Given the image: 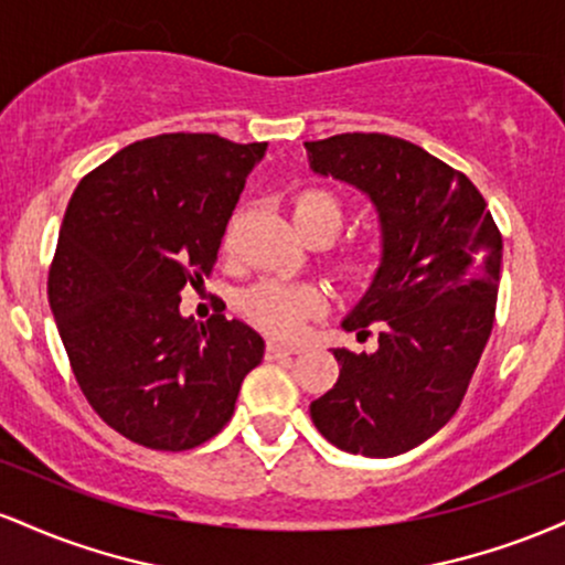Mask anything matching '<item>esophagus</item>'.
<instances>
[{"instance_id":"esophagus-1","label":"esophagus","mask_w":565,"mask_h":565,"mask_svg":"<svg viewBox=\"0 0 565 565\" xmlns=\"http://www.w3.org/2000/svg\"><path fill=\"white\" fill-rule=\"evenodd\" d=\"M297 345H281V342H268V359H281V355H297Z\"/></svg>"}]
</instances>
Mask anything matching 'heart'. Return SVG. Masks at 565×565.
<instances>
[{
  "label": "heart",
  "instance_id": "obj_1",
  "mask_svg": "<svg viewBox=\"0 0 565 565\" xmlns=\"http://www.w3.org/2000/svg\"><path fill=\"white\" fill-rule=\"evenodd\" d=\"M291 220L302 236L310 231H323L332 238L342 223V206L334 193L323 188H302L291 199ZM377 244H355L340 257V270L350 278H366L377 268ZM323 308H327V297L321 289L310 284L278 281V278H265L244 295L246 319L276 340L300 337L305 323L323 313Z\"/></svg>",
  "mask_w": 565,
  "mask_h": 565
}]
</instances>
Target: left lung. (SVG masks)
I'll use <instances>...</instances> for the list:
<instances>
[{
	"mask_svg": "<svg viewBox=\"0 0 565 565\" xmlns=\"http://www.w3.org/2000/svg\"><path fill=\"white\" fill-rule=\"evenodd\" d=\"M310 170L377 206L382 263L342 329L380 348H334L340 377L310 404L337 449L395 457L454 417L494 327L502 233L478 188L414 142L345 132L305 142Z\"/></svg>",
	"mask_w": 565,
	"mask_h": 565,
	"instance_id": "obj_1",
	"label": "left lung"
}]
</instances>
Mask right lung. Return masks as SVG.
<instances>
[{
	"mask_svg": "<svg viewBox=\"0 0 565 565\" xmlns=\"http://www.w3.org/2000/svg\"><path fill=\"white\" fill-rule=\"evenodd\" d=\"M268 142L170 132L114 153L68 201L47 297L74 377L97 417L159 451H185L231 419L263 337L223 313L183 319L246 174Z\"/></svg>",
	"mask_w": 565,
	"mask_h": 565,
	"instance_id": "right-lung-1",
	"label": "right lung"
}]
</instances>
